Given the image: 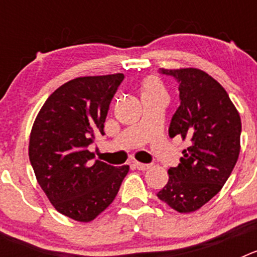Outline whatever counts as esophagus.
Segmentation results:
<instances>
[{
	"label": "esophagus",
	"mask_w": 257,
	"mask_h": 257,
	"mask_svg": "<svg viewBox=\"0 0 257 257\" xmlns=\"http://www.w3.org/2000/svg\"><path fill=\"white\" fill-rule=\"evenodd\" d=\"M134 166H135L138 170H140V171H147V170H149L152 167L151 165H145V163H140V162H135L134 163Z\"/></svg>",
	"instance_id": "esophagus-1"
}]
</instances>
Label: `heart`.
<instances>
[{
  "label": "heart",
  "instance_id": "1",
  "mask_svg": "<svg viewBox=\"0 0 257 257\" xmlns=\"http://www.w3.org/2000/svg\"><path fill=\"white\" fill-rule=\"evenodd\" d=\"M140 95H142V99L148 96H156V95H166L163 83L156 76L147 77L140 83Z\"/></svg>",
  "mask_w": 257,
  "mask_h": 257
}]
</instances>
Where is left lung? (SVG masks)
I'll return each mask as SVG.
<instances>
[{
	"label": "left lung",
	"instance_id": "8db88e82",
	"mask_svg": "<svg viewBox=\"0 0 257 257\" xmlns=\"http://www.w3.org/2000/svg\"><path fill=\"white\" fill-rule=\"evenodd\" d=\"M179 83L180 106L169 128L170 138L189 142L178 167L158 198L181 213L199 210L221 190L240 151V117L225 88L197 68L165 69Z\"/></svg>",
	"mask_w": 257,
	"mask_h": 257
}]
</instances>
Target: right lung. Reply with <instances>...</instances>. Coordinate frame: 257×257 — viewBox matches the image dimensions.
Here are the masks:
<instances>
[{"mask_svg":"<svg viewBox=\"0 0 257 257\" xmlns=\"http://www.w3.org/2000/svg\"><path fill=\"white\" fill-rule=\"evenodd\" d=\"M123 74L70 79L40 109L29 136V161L36 179L58 212L92 221L117 196L128 166L106 165L87 147L104 122Z\"/></svg>","mask_w":257,"mask_h":257,"instance_id":"obj_1","label":"right lung"}]
</instances>
